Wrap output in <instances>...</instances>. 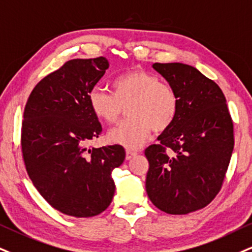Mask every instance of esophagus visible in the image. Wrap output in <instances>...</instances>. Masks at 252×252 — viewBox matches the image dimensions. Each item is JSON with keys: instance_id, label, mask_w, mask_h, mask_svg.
Segmentation results:
<instances>
[{"instance_id": "34e87169", "label": "esophagus", "mask_w": 252, "mask_h": 252, "mask_svg": "<svg viewBox=\"0 0 252 252\" xmlns=\"http://www.w3.org/2000/svg\"><path fill=\"white\" fill-rule=\"evenodd\" d=\"M135 155H138V152L132 151V150H126V159L127 160L132 159V158H134Z\"/></svg>"}]
</instances>
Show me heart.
Instances as JSON below:
<instances>
[{"label": "heart", "instance_id": "b5f03b06", "mask_svg": "<svg viewBox=\"0 0 252 252\" xmlns=\"http://www.w3.org/2000/svg\"><path fill=\"white\" fill-rule=\"evenodd\" d=\"M111 92L94 88L89 92L90 110L102 123L116 124L126 110L119 126L108 133L112 144L138 148L150 138L152 129L163 132L173 125L179 112V97L169 84L144 70H129L114 77Z\"/></svg>", "mask_w": 252, "mask_h": 252}]
</instances>
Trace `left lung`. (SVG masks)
I'll return each mask as SVG.
<instances>
[{
    "label": "left lung",
    "instance_id": "1",
    "mask_svg": "<svg viewBox=\"0 0 252 252\" xmlns=\"http://www.w3.org/2000/svg\"><path fill=\"white\" fill-rule=\"evenodd\" d=\"M175 90L173 125L145 150L146 191L160 210L183 215L202 209L222 187L234 150V125L222 90L190 65L155 63Z\"/></svg>",
    "mask_w": 252,
    "mask_h": 252
}]
</instances>
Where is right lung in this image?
<instances>
[{
	"mask_svg": "<svg viewBox=\"0 0 252 252\" xmlns=\"http://www.w3.org/2000/svg\"><path fill=\"white\" fill-rule=\"evenodd\" d=\"M108 66L105 57L66 62L37 84L24 108L21 145L28 175L65 215L104 212L116 190L112 170L125 160L120 145L88 147L101 133L88 95Z\"/></svg>",
	"mask_w": 252,
	"mask_h": 252,
	"instance_id": "right-lung-1",
	"label": "right lung"
}]
</instances>
